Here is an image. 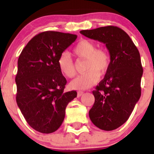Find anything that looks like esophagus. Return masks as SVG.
<instances>
[{"mask_svg":"<svg viewBox=\"0 0 154 154\" xmlns=\"http://www.w3.org/2000/svg\"><path fill=\"white\" fill-rule=\"evenodd\" d=\"M83 93H84V92L82 91H78V92H77V96L80 97L81 95H83Z\"/></svg>","mask_w":154,"mask_h":154,"instance_id":"esophagus-1","label":"esophagus"}]
</instances>
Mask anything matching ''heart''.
<instances>
[{
  "mask_svg": "<svg viewBox=\"0 0 154 154\" xmlns=\"http://www.w3.org/2000/svg\"><path fill=\"white\" fill-rule=\"evenodd\" d=\"M96 44L89 40H82L77 43L72 53L79 59H86L87 72L78 76L70 82L69 86L75 90H85L92 87L99 79V74L103 75L109 69L111 55L106 48H96ZM58 66L65 77L72 78L75 75V68L69 55L63 53L58 59Z\"/></svg>",
  "mask_w": 154,
  "mask_h": 154,
  "instance_id": "heart-1",
  "label": "heart"
}]
</instances>
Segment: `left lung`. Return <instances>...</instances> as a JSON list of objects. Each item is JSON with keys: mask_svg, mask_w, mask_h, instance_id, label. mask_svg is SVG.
<instances>
[{"mask_svg": "<svg viewBox=\"0 0 154 154\" xmlns=\"http://www.w3.org/2000/svg\"><path fill=\"white\" fill-rule=\"evenodd\" d=\"M79 32L104 43L111 55L105 77L93 91L90 119L97 128L111 131L126 122L141 95L140 56L130 36L119 27L106 26Z\"/></svg>", "mask_w": 154, "mask_h": 154, "instance_id": "left-lung-1", "label": "left lung"}]
</instances>
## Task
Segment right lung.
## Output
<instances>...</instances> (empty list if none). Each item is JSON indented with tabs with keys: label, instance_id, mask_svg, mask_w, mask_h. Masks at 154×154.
Returning a JSON list of instances; mask_svg holds the SVG:
<instances>
[{
	"label": "right lung",
	"instance_id": "obj_1",
	"mask_svg": "<svg viewBox=\"0 0 154 154\" xmlns=\"http://www.w3.org/2000/svg\"><path fill=\"white\" fill-rule=\"evenodd\" d=\"M77 36L46 31L26 44L18 59L17 103L26 122L42 133L57 130L65 117L67 104L77 97L64 92L66 79L58 66L62 53Z\"/></svg>",
	"mask_w": 154,
	"mask_h": 154
}]
</instances>
